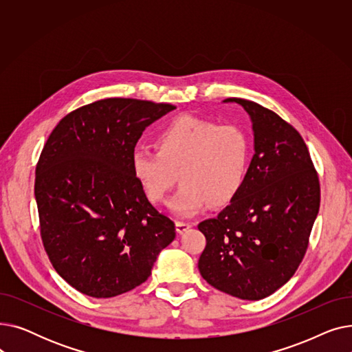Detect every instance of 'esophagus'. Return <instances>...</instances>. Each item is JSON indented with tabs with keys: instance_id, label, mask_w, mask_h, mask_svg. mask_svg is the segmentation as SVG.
<instances>
[{
	"instance_id": "esophagus-1",
	"label": "esophagus",
	"mask_w": 352,
	"mask_h": 352,
	"mask_svg": "<svg viewBox=\"0 0 352 352\" xmlns=\"http://www.w3.org/2000/svg\"><path fill=\"white\" fill-rule=\"evenodd\" d=\"M175 227H177V232L182 234L192 227V223H188V221H177Z\"/></svg>"
}]
</instances>
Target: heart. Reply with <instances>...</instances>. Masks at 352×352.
Wrapping results in <instances>:
<instances>
[{
  "label": "heart",
  "mask_w": 352,
  "mask_h": 352,
  "mask_svg": "<svg viewBox=\"0 0 352 352\" xmlns=\"http://www.w3.org/2000/svg\"><path fill=\"white\" fill-rule=\"evenodd\" d=\"M155 150L131 153V171L145 197L164 202L178 179L179 191L170 208L182 217L204 210L208 202L223 207L243 190L251 162V142L236 125H218L181 117L155 137Z\"/></svg>",
  "instance_id": "heart-1"
}]
</instances>
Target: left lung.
Instances as JSON below:
<instances>
[{"instance_id": "8db88e82", "label": "left lung", "mask_w": 352, "mask_h": 352, "mask_svg": "<svg viewBox=\"0 0 352 352\" xmlns=\"http://www.w3.org/2000/svg\"><path fill=\"white\" fill-rule=\"evenodd\" d=\"M251 118L255 154L243 190L198 224L207 245L198 270L210 285L256 301L297 271L320 210V179L300 133L254 101L227 98Z\"/></svg>"}]
</instances>
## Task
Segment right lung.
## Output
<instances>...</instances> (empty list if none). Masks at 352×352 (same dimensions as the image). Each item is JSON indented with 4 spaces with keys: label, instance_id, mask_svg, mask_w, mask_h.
<instances>
[{
    "label": "right lung",
    "instance_id": "obj_1",
    "mask_svg": "<svg viewBox=\"0 0 352 352\" xmlns=\"http://www.w3.org/2000/svg\"><path fill=\"white\" fill-rule=\"evenodd\" d=\"M175 109L134 98H105L65 116L35 170L43 244L52 267L77 291L111 298L141 285L175 238L131 171L144 129Z\"/></svg>",
    "mask_w": 352,
    "mask_h": 352
}]
</instances>
